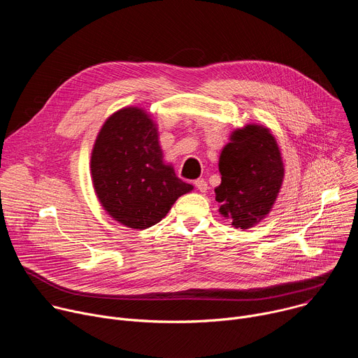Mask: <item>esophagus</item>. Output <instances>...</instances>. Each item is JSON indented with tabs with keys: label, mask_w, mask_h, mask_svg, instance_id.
<instances>
[{
	"label": "esophagus",
	"mask_w": 358,
	"mask_h": 358,
	"mask_svg": "<svg viewBox=\"0 0 358 358\" xmlns=\"http://www.w3.org/2000/svg\"><path fill=\"white\" fill-rule=\"evenodd\" d=\"M194 185H195L201 192H206V191L208 189V184H207V181H206V180H202V178L195 180V181H194Z\"/></svg>",
	"instance_id": "esophagus-1"
}]
</instances>
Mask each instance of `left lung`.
Wrapping results in <instances>:
<instances>
[{
	"instance_id": "1",
	"label": "left lung",
	"mask_w": 358,
	"mask_h": 358,
	"mask_svg": "<svg viewBox=\"0 0 358 358\" xmlns=\"http://www.w3.org/2000/svg\"><path fill=\"white\" fill-rule=\"evenodd\" d=\"M221 184L215 188L220 213L235 228L248 229L264 220L279 194L285 169L269 129L246 124L231 134L220 156Z\"/></svg>"
}]
</instances>
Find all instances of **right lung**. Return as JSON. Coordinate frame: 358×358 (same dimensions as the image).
<instances>
[{
	"label": "right lung",
	"mask_w": 358,
	"mask_h": 358,
	"mask_svg": "<svg viewBox=\"0 0 358 358\" xmlns=\"http://www.w3.org/2000/svg\"><path fill=\"white\" fill-rule=\"evenodd\" d=\"M90 171L101 207L133 229L160 222L177 198L192 189L164 164L157 127L138 108H124L101 126Z\"/></svg>",
	"instance_id": "obj_1"
}]
</instances>
